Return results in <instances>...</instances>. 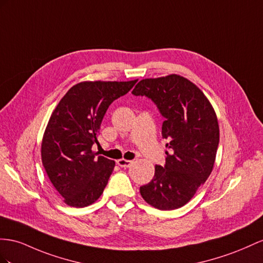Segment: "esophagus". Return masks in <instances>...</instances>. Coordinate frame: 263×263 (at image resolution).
Masks as SVG:
<instances>
[{"mask_svg":"<svg viewBox=\"0 0 263 263\" xmlns=\"http://www.w3.org/2000/svg\"><path fill=\"white\" fill-rule=\"evenodd\" d=\"M117 163L121 166V167H130L131 165H132V163H133V161H131V160H125V159H120V160H118L117 161Z\"/></svg>","mask_w":263,"mask_h":263,"instance_id":"1","label":"esophagus"}]
</instances>
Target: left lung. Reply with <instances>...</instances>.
<instances>
[{"mask_svg":"<svg viewBox=\"0 0 263 263\" xmlns=\"http://www.w3.org/2000/svg\"><path fill=\"white\" fill-rule=\"evenodd\" d=\"M134 96L150 98L165 118V165L140 187L146 203L159 210L183 206L210 176L219 145V123L212 104L190 80L178 74L141 80Z\"/></svg>","mask_w":263,"mask_h":263,"instance_id":"obj_1","label":"left lung"}]
</instances>
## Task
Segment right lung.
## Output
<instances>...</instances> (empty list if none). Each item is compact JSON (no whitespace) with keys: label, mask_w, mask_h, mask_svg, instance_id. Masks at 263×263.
Returning <instances> with one entry per match:
<instances>
[{"label":"right lung","mask_w":263,"mask_h":263,"mask_svg":"<svg viewBox=\"0 0 263 263\" xmlns=\"http://www.w3.org/2000/svg\"><path fill=\"white\" fill-rule=\"evenodd\" d=\"M133 81H83L52 112L41 144L46 174L67 205L84 208L103 193L116 162L97 157L99 130L107 107L129 92Z\"/></svg>","instance_id":"1"}]
</instances>
